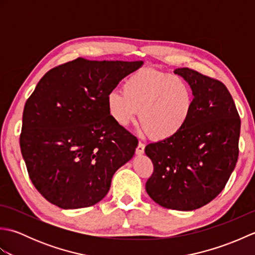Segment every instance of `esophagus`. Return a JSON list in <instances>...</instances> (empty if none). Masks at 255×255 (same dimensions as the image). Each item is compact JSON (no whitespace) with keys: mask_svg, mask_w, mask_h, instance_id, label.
Instances as JSON below:
<instances>
[{"mask_svg":"<svg viewBox=\"0 0 255 255\" xmlns=\"http://www.w3.org/2000/svg\"><path fill=\"white\" fill-rule=\"evenodd\" d=\"M136 153H137L138 155H142V154L144 153V144H143L142 142H139L138 147H137V149H136Z\"/></svg>","mask_w":255,"mask_h":255,"instance_id":"obj_1","label":"esophagus"}]
</instances>
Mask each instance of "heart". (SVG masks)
Wrapping results in <instances>:
<instances>
[{
    "instance_id": "b5f03b06",
    "label": "heart",
    "mask_w": 255,
    "mask_h": 255,
    "mask_svg": "<svg viewBox=\"0 0 255 255\" xmlns=\"http://www.w3.org/2000/svg\"><path fill=\"white\" fill-rule=\"evenodd\" d=\"M113 121L126 127L136 119L142 130L155 140H167L187 125L194 108L193 90L185 80L154 69H141L124 83L123 92L106 97Z\"/></svg>"
}]
</instances>
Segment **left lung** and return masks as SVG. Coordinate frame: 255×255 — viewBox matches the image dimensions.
Wrapping results in <instances>:
<instances>
[{
	"label": "left lung",
	"mask_w": 255,
	"mask_h": 255,
	"mask_svg": "<svg viewBox=\"0 0 255 255\" xmlns=\"http://www.w3.org/2000/svg\"><path fill=\"white\" fill-rule=\"evenodd\" d=\"M174 73L193 90V113L175 137L145 147L154 167L145 191L162 207L191 211L217 197L228 182L239 155L241 121L225 84L188 68Z\"/></svg>",
	"instance_id": "1"
}]
</instances>
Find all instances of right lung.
I'll use <instances>...</instances> for the list:
<instances>
[{"label": "right lung", "mask_w": 255, "mask_h": 255, "mask_svg": "<svg viewBox=\"0 0 255 255\" xmlns=\"http://www.w3.org/2000/svg\"><path fill=\"white\" fill-rule=\"evenodd\" d=\"M141 61L78 58L48 71L27 100L19 138L30 180L62 209L95 205L138 139L110 116L106 97Z\"/></svg>", "instance_id": "right-lung-1"}]
</instances>
